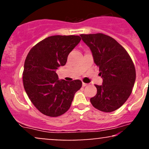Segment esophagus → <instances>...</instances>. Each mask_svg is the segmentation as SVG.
Wrapping results in <instances>:
<instances>
[{
    "label": "esophagus",
    "instance_id": "obj_1",
    "mask_svg": "<svg viewBox=\"0 0 149 149\" xmlns=\"http://www.w3.org/2000/svg\"><path fill=\"white\" fill-rule=\"evenodd\" d=\"M82 85H83V87H85L88 85V84L87 83H83V84H82Z\"/></svg>",
    "mask_w": 149,
    "mask_h": 149
}]
</instances>
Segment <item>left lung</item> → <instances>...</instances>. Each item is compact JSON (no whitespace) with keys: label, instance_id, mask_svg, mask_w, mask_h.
Returning a JSON list of instances; mask_svg holds the SVG:
<instances>
[{"label":"left lung","instance_id":"1","mask_svg":"<svg viewBox=\"0 0 149 149\" xmlns=\"http://www.w3.org/2000/svg\"><path fill=\"white\" fill-rule=\"evenodd\" d=\"M91 49L94 62L103 79L95 85L97 92L90 99L94 107L104 112L119 109L129 98L136 79L134 65L125 49L115 39L103 33L81 34Z\"/></svg>","mask_w":149,"mask_h":149}]
</instances>
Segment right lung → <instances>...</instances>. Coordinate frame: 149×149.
I'll return each instance as SVG.
<instances>
[{"instance_id":"obj_1","label":"right lung","mask_w":149,"mask_h":149,"mask_svg":"<svg viewBox=\"0 0 149 149\" xmlns=\"http://www.w3.org/2000/svg\"><path fill=\"white\" fill-rule=\"evenodd\" d=\"M78 36H52L34 45L27 54L23 71L24 88L31 102L44 115L57 117L71 107L80 80H59L56 71L79 43Z\"/></svg>"}]
</instances>
